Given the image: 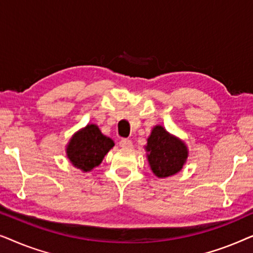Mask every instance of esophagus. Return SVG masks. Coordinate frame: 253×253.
I'll use <instances>...</instances> for the list:
<instances>
[{
  "label": "esophagus",
  "mask_w": 253,
  "mask_h": 253,
  "mask_svg": "<svg viewBox=\"0 0 253 253\" xmlns=\"http://www.w3.org/2000/svg\"><path fill=\"white\" fill-rule=\"evenodd\" d=\"M120 146L122 148H131L132 147V141L126 139V138H123V139L120 140Z\"/></svg>",
  "instance_id": "obj_1"
}]
</instances>
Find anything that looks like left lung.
<instances>
[{
    "label": "left lung",
    "mask_w": 253,
    "mask_h": 253,
    "mask_svg": "<svg viewBox=\"0 0 253 253\" xmlns=\"http://www.w3.org/2000/svg\"><path fill=\"white\" fill-rule=\"evenodd\" d=\"M145 150L152 171L159 178L177 174L189 155L184 141L172 136L161 126L153 127Z\"/></svg>",
    "instance_id": "1"
}]
</instances>
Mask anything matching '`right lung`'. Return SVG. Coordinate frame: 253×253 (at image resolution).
I'll use <instances>...</instances> for the list:
<instances>
[{
	"mask_svg": "<svg viewBox=\"0 0 253 253\" xmlns=\"http://www.w3.org/2000/svg\"><path fill=\"white\" fill-rule=\"evenodd\" d=\"M113 146L114 141L102 134L95 124H88L72 136L67 146V157L76 168L87 172L101 164Z\"/></svg>",
	"mask_w": 253,
	"mask_h": 253,
	"instance_id": "add662e5",
	"label": "right lung"
}]
</instances>
